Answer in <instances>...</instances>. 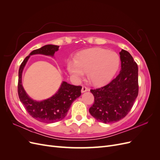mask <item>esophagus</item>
Segmentation results:
<instances>
[{
    "instance_id": "1",
    "label": "esophagus",
    "mask_w": 160,
    "mask_h": 160,
    "mask_svg": "<svg viewBox=\"0 0 160 160\" xmlns=\"http://www.w3.org/2000/svg\"><path fill=\"white\" fill-rule=\"evenodd\" d=\"M89 91V88H87L86 86H83V87H82V89H81L82 93H84V92H86V91Z\"/></svg>"
}]
</instances>
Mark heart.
<instances>
[{"mask_svg":"<svg viewBox=\"0 0 160 160\" xmlns=\"http://www.w3.org/2000/svg\"><path fill=\"white\" fill-rule=\"evenodd\" d=\"M120 57L118 53L102 48H93L80 52L75 61L67 63L69 72L77 79L88 72V80L96 85L109 81L118 72Z\"/></svg>","mask_w":160,"mask_h":160,"instance_id":"1","label":"heart"}]
</instances>
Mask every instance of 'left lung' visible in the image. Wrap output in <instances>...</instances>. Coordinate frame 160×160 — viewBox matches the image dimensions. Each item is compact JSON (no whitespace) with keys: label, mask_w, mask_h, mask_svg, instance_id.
I'll list each match as a JSON object with an SVG mask.
<instances>
[{"label":"left lung","mask_w":160,"mask_h":160,"mask_svg":"<svg viewBox=\"0 0 160 160\" xmlns=\"http://www.w3.org/2000/svg\"><path fill=\"white\" fill-rule=\"evenodd\" d=\"M119 74L110 83L101 88L91 89L94 103L89 113L98 122L111 123L119 122L132 108L139 91L138 67L127 51L119 52Z\"/></svg>","instance_id":"obj_1"}]
</instances>
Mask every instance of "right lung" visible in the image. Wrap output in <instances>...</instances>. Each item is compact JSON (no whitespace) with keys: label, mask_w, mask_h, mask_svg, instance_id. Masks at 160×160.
I'll use <instances>...</instances> for the list:
<instances>
[{"label":"right lung","mask_w":160,"mask_h":160,"mask_svg":"<svg viewBox=\"0 0 160 160\" xmlns=\"http://www.w3.org/2000/svg\"><path fill=\"white\" fill-rule=\"evenodd\" d=\"M59 47L57 45H47L32 51L24 59L18 70V94L21 102L31 117L46 123L59 122L65 118L72 103L81 95L82 87L62 81L60 88L54 95L47 99L37 101L31 99L24 89L22 85V73L31 55L41 54L53 57L55 52L59 50Z\"/></svg>","instance_id":"1"}]
</instances>
